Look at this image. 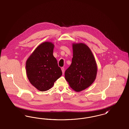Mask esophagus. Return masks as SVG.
I'll return each instance as SVG.
<instances>
[{
    "label": "esophagus",
    "mask_w": 129,
    "mask_h": 129,
    "mask_svg": "<svg viewBox=\"0 0 129 129\" xmlns=\"http://www.w3.org/2000/svg\"><path fill=\"white\" fill-rule=\"evenodd\" d=\"M61 69H62V74H63L64 73V67H62L61 68Z\"/></svg>",
    "instance_id": "esophagus-1"
}]
</instances>
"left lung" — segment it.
<instances>
[{"label": "left lung", "instance_id": "8db88e82", "mask_svg": "<svg viewBox=\"0 0 129 129\" xmlns=\"http://www.w3.org/2000/svg\"><path fill=\"white\" fill-rule=\"evenodd\" d=\"M73 58L64 77L70 87L79 92L93 83L97 73V66L89 47L83 43H73Z\"/></svg>", "mask_w": 129, "mask_h": 129}]
</instances>
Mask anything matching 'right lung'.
<instances>
[{"mask_svg":"<svg viewBox=\"0 0 129 129\" xmlns=\"http://www.w3.org/2000/svg\"><path fill=\"white\" fill-rule=\"evenodd\" d=\"M54 44L45 41L31 54L25 64L26 73L30 83L41 91L50 90L62 75L61 68L53 56Z\"/></svg>","mask_w":129,"mask_h":129,"instance_id":"add662e5","label":"right lung"}]
</instances>
